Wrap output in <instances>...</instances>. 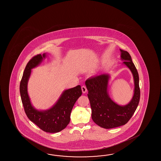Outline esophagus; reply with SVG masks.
I'll use <instances>...</instances> for the list:
<instances>
[{"label":"esophagus","instance_id":"esophagus-1","mask_svg":"<svg viewBox=\"0 0 161 161\" xmlns=\"http://www.w3.org/2000/svg\"><path fill=\"white\" fill-rule=\"evenodd\" d=\"M82 91L83 93H86V92H87V88H86L85 86H82Z\"/></svg>","mask_w":161,"mask_h":161}]
</instances>
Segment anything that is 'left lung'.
Masks as SVG:
<instances>
[{
	"mask_svg": "<svg viewBox=\"0 0 161 161\" xmlns=\"http://www.w3.org/2000/svg\"><path fill=\"white\" fill-rule=\"evenodd\" d=\"M123 64L132 73L135 89L134 96L127 105L121 106L110 98L108 92L110 76L107 74L93 76L86 80L88 90L87 96L92 108L93 121L105 129L113 128L125 125L133 116L140 100L139 78L131 56L128 52L120 49Z\"/></svg>",
	"mask_w": 161,
	"mask_h": 161,
	"instance_id": "8db88e82",
	"label": "left lung"
}]
</instances>
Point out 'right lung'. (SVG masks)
Returning <instances> with one entry per match:
<instances>
[{
	"label": "right lung",
	"instance_id": "1",
	"mask_svg": "<svg viewBox=\"0 0 161 161\" xmlns=\"http://www.w3.org/2000/svg\"><path fill=\"white\" fill-rule=\"evenodd\" d=\"M46 53L36 55L27 63L20 83V94L25 112L29 119L47 132L56 133L64 130L70 121V114L77 99L82 95L80 86L64 90L57 103L49 109L38 110L32 106L27 93V82L31 69L39 65Z\"/></svg>",
	"mask_w": 161,
	"mask_h": 161
}]
</instances>
